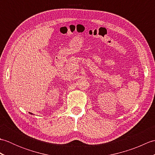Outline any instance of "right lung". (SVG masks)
<instances>
[{"mask_svg": "<svg viewBox=\"0 0 155 155\" xmlns=\"http://www.w3.org/2000/svg\"><path fill=\"white\" fill-rule=\"evenodd\" d=\"M30 114H32V113H30Z\"/></svg>", "mask_w": 155, "mask_h": 155, "instance_id": "1", "label": "right lung"}]
</instances>
